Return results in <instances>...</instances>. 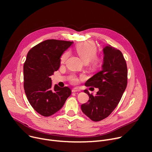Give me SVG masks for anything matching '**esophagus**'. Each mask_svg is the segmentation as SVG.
<instances>
[{"instance_id":"34e87169","label":"esophagus","mask_w":152,"mask_h":152,"mask_svg":"<svg viewBox=\"0 0 152 152\" xmlns=\"http://www.w3.org/2000/svg\"><path fill=\"white\" fill-rule=\"evenodd\" d=\"M81 91V89H79L78 88H77V87H75V88H73V90H72V92H80Z\"/></svg>"}]
</instances>
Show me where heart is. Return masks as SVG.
Listing matches in <instances>:
<instances>
[{
	"label": "heart",
	"instance_id": "1",
	"mask_svg": "<svg viewBox=\"0 0 152 152\" xmlns=\"http://www.w3.org/2000/svg\"><path fill=\"white\" fill-rule=\"evenodd\" d=\"M76 50L83 60L85 63L89 62L94 68L99 67L101 65L102 60L100 58L95 57L97 54V47L92 42H85L79 44L76 47ZM69 56V52H64L60 57V63H64ZM78 78L73 75L71 76V81L76 84L78 82Z\"/></svg>",
	"mask_w": 152,
	"mask_h": 152
}]
</instances>
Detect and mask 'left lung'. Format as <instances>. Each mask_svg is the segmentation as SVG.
Masks as SVG:
<instances>
[{
	"instance_id": "left-lung-1",
	"label": "left lung",
	"mask_w": 152,
	"mask_h": 152,
	"mask_svg": "<svg viewBox=\"0 0 152 152\" xmlns=\"http://www.w3.org/2000/svg\"><path fill=\"white\" fill-rule=\"evenodd\" d=\"M103 62L102 70L89 79L86 86L99 88L95 95L90 94L89 100L81 105L83 112L94 121L108 117L117 107L126 88L127 68L120 50L110 45L103 49Z\"/></svg>"
}]
</instances>
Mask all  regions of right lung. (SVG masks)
<instances>
[{
	"mask_svg": "<svg viewBox=\"0 0 152 152\" xmlns=\"http://www.w3.org/2000/svg\"><path fill=\"white\" fill-rule=\"evenodd\" d=\"M73 42L46 40L28 52L24 63V89L27 99L38 113L50 116L59 111L71 94L68 87L55 84L50 77L60 65V57Z\"/></svg>",
	"mask_w": 152,
	"mask_h": 152,
	"instance_id": "1",
	"label": "right lung"
}]
</instances>
